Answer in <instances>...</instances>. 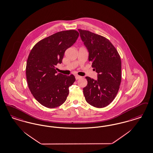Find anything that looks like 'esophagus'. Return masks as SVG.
<instances>
[{
	"instance_id": "esophagus-1",
	"label": "esophagus",
	"mask_w": 153,
	"mask_h": 153,
	"mask_svg": "<svg viewBox=\"0 0 153 153\" xmlns=\"http://www.w3.org/2000/svg\"><path fill=\"white\" fill-rule=\"evenodd\" d=\"M75 78H76V79H79L81 78V76H79V75H76L75 76Z\"/></svg>"
}]
</instances>
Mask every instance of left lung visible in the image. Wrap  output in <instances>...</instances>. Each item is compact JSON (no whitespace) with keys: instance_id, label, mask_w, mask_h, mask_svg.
<instances>
[{"instance_id":"obj_1","label":"left lung","mask_w":153,"mask_h":153,"mask_svg":"<svg viewBox=\"0 0 153 153\" xmlns=\"http://www.w3.org/2000/svg\"><path fill=\"white\" fill-rule=\"evenodd\" d=\"M79 35L89 52L88 60L97 73V79L86 77L83 88L86 102L96 108H104L113 101L121 81V60L117 51L106 38L79 29Z\"/></svg>"}]
</instances>
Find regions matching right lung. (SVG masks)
I'll return each mask as SVG.
<instances>
[{
	"instance_id": "right-lung-1",
	"label": "right lung",
	"mask_w": 153,
	"mask_h": 153,
	"mask_svg": "<svg viewBox=\"0 0 153 153\" xmlns=\"http://www.w3.org/2000/svg\"><path fill=\"white\" fill-rule=\"evenodd\" d=\"M79 36L75 30L57 32L36 43L30 53L26 65L28 88L37 101L47 108H55L63 104L69 87L75 81L73 74H57L55 67L61 64L65 51Z\"/></svg>"
}]
</instances>
